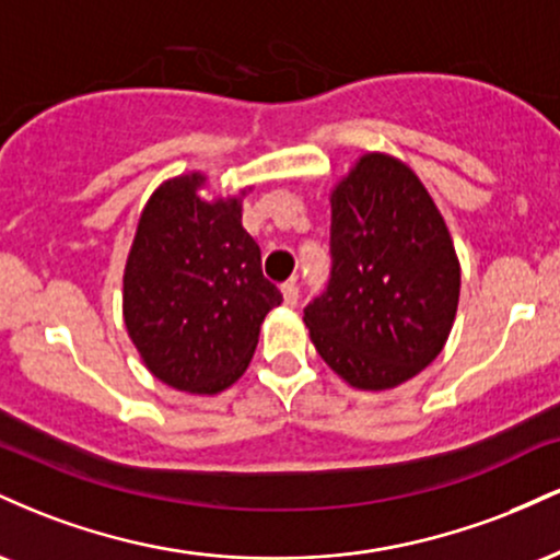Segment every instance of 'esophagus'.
Returning a JSON list of instances; mask_svg holds the SVG:
<instances>
[{
    "label": "esophagus",
    "instance_id": "esophagus-1",
    "mask_svg": "<svg viewBox=\"0 0 560 560\" xmlns=\"http://www.w3.org/2000/svg\"><path fill=\"white\" fill-rule=\"evenodd\" d=\"M281 294H284V305H289V307L298 305L300 289H298V284H294V281H287V284L281 287Z\"/></svg>",
    "mask_w": 560,
    "mask_h": 560
}]
</instances>
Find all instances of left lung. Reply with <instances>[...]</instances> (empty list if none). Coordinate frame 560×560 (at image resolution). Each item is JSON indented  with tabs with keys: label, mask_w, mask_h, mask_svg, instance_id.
Here are the masks:
<instances>
[{
	"label": "left lung",
	"mask_w": 560,
	"mask_h": 560,
	"mask_svg": "<svg viewBox=\"0 0 560 560\" xmlns=\"http://www.w3.org/2000/svg\"><path fill=\"white\" fill-rule=\"evenodd\" d=\"M329 289L305 307L324 363L350 387L395 389L445 347L460 298L453 236L416 171L365 152L334 184Z\"/></svg>",
	"instance_id": "8db88e82"
}]
</instances>
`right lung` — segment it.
Segmentation results:
<instances>
[{
    "label": "right lung",
    "mask_w": 560,
    "mask_h": 560,
    "mask_svg": "<svg viewBox=\"0 0 560 560\" xmlns=\"http://www.w3.org/2000/svg\"><path fill=\"white\" fill-rule=\"evenodd\" d=\"M208 176L165 178L141 208L124 271V320L141 363L168 387L218 395L247 371L281 292L242 229V199L202 197Z\"/></svg>",
    "instance_id": "add662e5"
}]
</instances>
